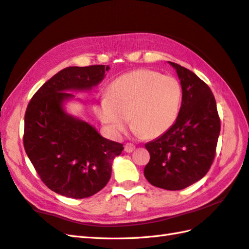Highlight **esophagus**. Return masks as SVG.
<instances>
[{"label": "esophagus", "mask_w": 249, "mask_h": 249, "mask_svg": "<svg viewBox=\"0 0 249 249\" xmlns=\"http://www.w3.org/2000/svg\"><path fill=\"white\" fill-rule=\"evenodd\" d=\"M135 149H136V147H135V145L133 143H126L124 145V151L126 153H131Z\"/></svg>", "instance_id": "34e87169"}]
</instances>
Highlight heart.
Wrapping results in <instances>:
<instances>
[{"instance_id": "heart-1", "label": "heart", "mask_w": 249, "mask_h": 249, "mask_svg": "<svg viewBox=\"0 0 249 249\" xmlns=\"http://www.w3.org/2000/svg\"><path fill=\"white\" fill-rule=\"evenodd\" d=\"M182 104V88L176 78L140 68L118 77L96 107L99 120L119 137L129 118L136 133L156 138L176 123Z\"/></svg>"}]
</instances>
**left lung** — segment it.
<instances>
[{"label": "left lung", "mask_w": 249, "mask_h": 249, "mask_svg": "<svg viewBox=\"0 0 249 249\" xmlns=\"http://www.w3.org/2000/svg\"><path fill=\"white\" fill-rule=\"evenodd\" d=\"M182 87V105L167 133L145 144L151 158L144 177L153 186L179 190L198 182L210 170L220 133L214 95L187 68L168 62Z\"/></svg>", "instance_id": "8db88e82"}]
</instances>
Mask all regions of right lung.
Instances as JSON below:
<instances>
[{"label":"right lung","instance_id":"add662e5","mask_svg":"<svg viewBox=\"0 0 249 249\" xmlns=\"http://www.w3.org/2000/svg\"><path fill=\"white\" fill-rule=\"evenodd\" d=\"M107 65L67 67L43 84L26 108L23 144L41 181L68 198L91 197L111 178L123 144L104 138L93 125L71 114L70 92H89L103 81Z\"/></svg>","mask_w":249,"mask_h":249}]
</instances>
